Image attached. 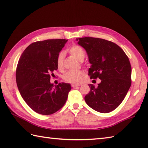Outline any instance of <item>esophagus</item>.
Returning a JSON list of instances; mask_svg holds the SVG:
<instances>
[{
    "label": "esophagus",
    "mask_w": 148,
    "mask_h": 148,
    "mask_svg": "<svg viewBox=\"0 0 148 148\" xmlns=\"http://www.w3.org/2000/svg\"><path fill=\"white\" fill-rule=\"evenodd\" d=\"M71 86H72V87L75 88H78V87H79V85H77V84H72Z\"/></svg>",
    "instance_id": "34e87169"
}]
</instances>
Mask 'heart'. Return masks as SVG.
I'll return each mask as SVG.
<instances>
[{"label":"heart","instance_id":"obj_1","mask_svg":"<svg viewBox=\"0 0 148 148\" xmlns=\"http://www.w3.org/2000/svg\"><path fill=\"white\" fill-rule=\"evenodd\" d=\"M71 55L74 56L77 60L82 62L85 57V53L83 49L77 45L72 46L69 50ZM64 53L60 52L58 55L56 60V67L60 71L63 69L64 67ZM84 73L82 71H69L64 76V79L65 81L69 83L78 84H79L83 79Z\"/></svg>","mask_w":148,"mask_h":148}]
</instances>
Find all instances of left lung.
Listing matches in <instances>:
<instances>
[{"label":"left lung","instance_id":"obj_1","mask_svg":"<svg viewBox=\"0 0 148 148\" xmlns=\"http://www.w3.org/2000/svg\"><path fill=\"white\" fill-rule=\"evenodd\" d=\"M76 40L85 49L92 64L90 78L101 79L97 87L89 84L91 90L85 102L98 112H111L120 105L131 86L129 59L120 47L109 40L92 37Z\"/></svg>","mask_w":148,"mask_h":148}]
</instances>
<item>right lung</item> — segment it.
I'll use <instances>...</instances> for the list:
<instances>
[{
	"label": "right lung",
	"mask_w": 148,
	"mask_h": 148,
	"mask_svg": "<svg viewBox=\"0 0 148 148\" xmlns=\"http://www.w3.org/2000/svg\"><path fill=\"white\" fill-rule=\"evenodd\" d=\"M67 41L58 39L33 42L18 61L16 71L18 90L27 105L40 114H52L60 109L71 90L70 84L54 86L50 83L58 69L56 57Z\"/></svg>",
	"instance_id": "1"
}]
</instances>
